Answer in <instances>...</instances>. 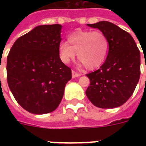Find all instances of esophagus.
I'll use <instances>...</instances> for the list:
<instances>
[{"instance_id": "obj_1", "label": "esophagus", "mask_w": 146, "mask_h": 146, "mask_svg": "<svg viewBox=\"0 0 146 146\" xmlns=\"http://www.w3.org/2000/svg\"><path fill=\"white\" fill-rule=\"evenodd\" d=\"M81 76V74L80 73H78L75 72V71H72V76H73V78H75V77H78V76Z\"/></svg>"}]
</instances>
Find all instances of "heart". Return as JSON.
I'll list each match as a JSON object with an SVG mask.
<instances>
[{
    "label": "heart",
    "mask_w": 146,
    "mask_h": 146,
    "mask_svg": "<svg viewBox=\"0 0 146 146\" xmlns=\"http://www.w3.org/2000/svg\"><path fill=\"white\" fill-rule=\"evenodd\" d=\"M66 42L61 43L58 53L61 61L70 62L76 56L80 59V65H85L89 70L100 67L106 58L110 42L103 32L97 30H77L68 36Z\"/></svg>",
    "instance_id": "heart-1"
}]
</instances>
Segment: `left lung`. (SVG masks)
<instances>
[{"label": "left lung", "instance_id": "left-lung-1", "mask_svg": "<svg viewBox=\"0 0 146 146\" xmlns=\"http://www.w3.org/2000/svg\"><path fill=\"white\" fill-rule=\"evenodd\" d=\"M87 26L103 32L110 42L105 62L96 71L87 74L90 85L86 95L92 104L113 109L124 104L140 78V51L131 35L115 24L101 21Z\"/></svg>", "mask_w": 146, "mask_h": 146}]
</instances>
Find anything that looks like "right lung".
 <instances>
[{
    "label": "right lung",
    "mask_w": 146,
    "mask_h": 146,
    "mask_svg": "<svg viewBox=\"0 0 146 146\" xmlns=\"http://www.w3.org/2000/svg\"><path fill=\"white\" fill-rule=\"evenodd\" d=\"M60 24L37 26L18 38L7 58V79L12 95L24 110L45 114L57 109L70 68L61 61Z\"/></svg>",
    "instance_id": "right-lung-1"
}]
</instances>
